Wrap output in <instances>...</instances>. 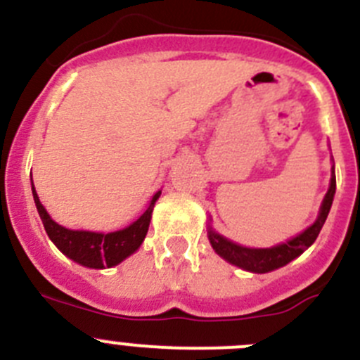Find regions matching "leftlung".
Instances as JSON below:
<instances>
[{
	"mask_svg": "<svg viewBox=\"0 0 360 360\" xmlns=\"http://www.w3.org/2000/svg\"><path fill=\"white\" fill-rule=\"evenodd\" d=\"M335 194V173L334 167H332V178H330V187L326 191L325 198H323L321 209H319L318 219L309 226L307 230H303L300 236L292 237L288 243H282V245H276L273 248H246V246H240L229 240L226 237L219 236L217 232H214L212 226H209V240L212 248L216 250V253L219 257H223L225 260H229L230 264L237 266L240 269H246V271L252 273H268L273 269H278L285 264L291 262L292 259L302 255L309 246L316 240V237L321 232L323 225H325L326 216L330 212L332 202H334Z\"/></svg>",
	"mask_w": 360,
	"mask_h": 360,
	"instance_id": "1",
	"label": "left lung"
}]
</instances>
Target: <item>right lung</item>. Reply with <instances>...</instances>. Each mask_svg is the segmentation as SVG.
<instances>
[{
  "label": "right lung",
  "instance_id": "obj_1",
  "mask_svg": "<svg viewBox=\"0 0 360 360\" xmlns=\"http://www.w3.org/2000/svg\"><path fill=\"white\" fill-rule=\"evenodd\" d=\"M32 193H34V202L37 207V212L42 219L46 233L53 240V245L57 246L65 257H69L75 262L87 266L92 269H103L117 266L123 262L127 257L137 252L143 245L144 237L148 233V226L151 221V212H153L155 202L160 196V191L151 198L150 205L144 210L143 216L134 221L130 226L117 232L101 233V232H87V230H69L65 226L58 225L49 217L46 209L42 207L37 193H35L34 182H32Z\"/></svg>",
  "mask_w": 360,
  "mask_h": 360
}]
</instances>
